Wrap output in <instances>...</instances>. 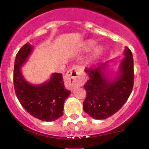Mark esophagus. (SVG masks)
Here are the masks:
<instances>
[{
	"label": "esophagus",
	"mask_w": 149,
	"mask_h": 149,
	"mask_svg": "<svg viewBox=\"0 0 149 149\" xmlns=\"http://www.w3.org/2000/svg\"><path fill=\"white\" fill-rule=\"evenodd\" d=\"M82 71V69L78 65H76L72 69L67 71L66 75V80L71 89H73L75 86L79 84L78 78V75H80Z\"/></svg>",
	"instance_id": "1"
}]
</instances>
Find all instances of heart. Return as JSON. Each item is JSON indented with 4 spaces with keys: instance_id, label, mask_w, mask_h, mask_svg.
I'll list each match as a JSON object with an SVG mask.
<instances>
[{
    "instance_id": "1",
    "label": "heart",
    "mask_w": 149,
    "mask_h": 149,
    "mask_svg": "<svg viewBox=\"0 0 149 149\" xmlns=\"http://www.w3.org/2000/svg\"><path fill=\"white\" fill-rule=\"evenodd\" d=\"M93 44V41H90V42L88 43L89 45H92ZM102 49L101 47H96V48H95L93 52L92 55H91V58L95 59L98 58V57L101 55V54H102Z\"/></svg>"
}]
</instances>
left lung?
<instances>
[{"instance_id":"8db88e82","label":"left lung","mask_w":149,"mask_h":149,"mask_svg":"<svg viewBox=\"0 0 149 149\" xmlns=\"http://www.w3.org/2000/svg\"><path fill=\"white\" fill-rule=\"evenodd\" d=\"M107 62L84 69L89 79L84 85L86 97L83 109L95 119H106L118 112L128 100L134 86V58L127 47L117 76L111 81L105 76Z\"/></svg>"}]
</instances>
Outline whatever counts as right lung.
Returning <instances> with one entry per match:
<instances>
[{
    "instance_id": "right-lung-1",
    "label": "right lung",
    "mask_w": 149,
    "mask_h": 149,
    "mask_svg": "<svg viewBox=\"0 0 149 149\" xmlns=\"http://www.w3.org/2000/svg\"><path fill=\"white\" fill-rule=\"evenodd\" d=\"M33 49L29 43H26L15 56L13 70L15 95L32 116L44 121H53L63 114L65 101L71 91L65 88L62 73H54L49 81L40 85H33L25 80L20 69Z\"/></svg>"
}]
</instances>
